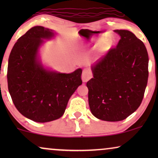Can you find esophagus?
<instances>
[{"label":"esophagus","instance_id":"1","mask_svg":"<svg viewBox=\"0 0 158 158\" xmlns=\"http://www.w3.org/2000/svg\"><path fill=\"white\" fill-rule=\"evenodd\" d=\"M92 76H93L92 73L90 72L89 69L85 68L83 70V73H82V80H83L84 83H85V82L89 81V80L92 77Z\"/></svg>","mask_w":158,"mask_h":158}]
</instances>
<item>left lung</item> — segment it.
<instances>
[{
    "label": "left lung",
    "instance_id": "8db88e82",
    "mask_svg": "<svg viewBox=\"0 0 158 158\" xmlns=\"http://www.w3.org/2000/svg\"><path fill=\"white\" fill-rule=\"evenodd\" d=\"M117 45L92 66L88 81V102L93 115L101 120L127 118L141 104L148 84V51L144 43L128 30H115Z\"/></svg>",
    "mask_w": 158,
    "mask_h": 158
}]
</instances>
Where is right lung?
I'll use <instances>...</instances> for the list:
<instances>
[{
  "label": "right lung",
  "instance_id": "right-lung-1",
  "mask_svg": "<svg viewBox=\"0 0 158 158\" xmlns=\"http://www.w3.org/2000/svg\"><path fill=\"white\" fill-rule=\"evenodd\" d=\"M54 33L36 26L21 36L9 55L8 91L17 110L29 119L48 122L61 117L77 88L82 84V70L70 74L47 70L37 60L42 39Z\"/></svg>",
  "mask_w": 158,
  "mask_h": 158
}]
</instances>
